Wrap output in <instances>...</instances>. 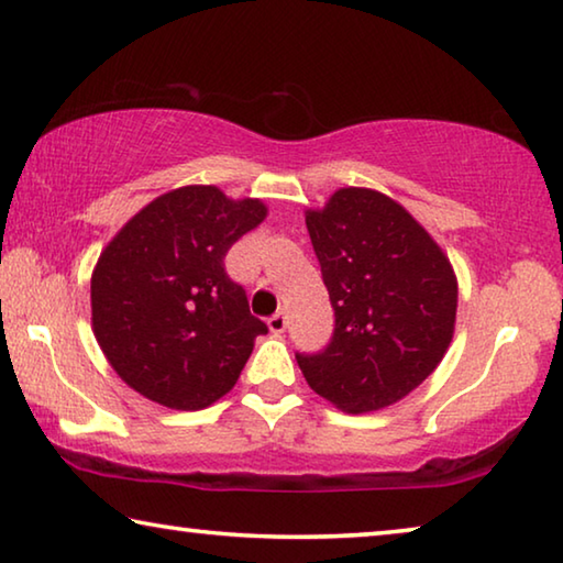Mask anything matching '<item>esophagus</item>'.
Listing matches in <instances>:
<instances>
[{"mask_svg": "<svg viewBox=\"0 0 563 563\" xmlns=\"http://www.w3.org/2000/svg\"><path fill=\"white\" fill-rule=\"evenodd\" d=\"M268 328L273 335H280V332H285V328H288V318H285V312H275V316L268 320Z\"/></svg>", "mask_w": 563, "mask_h": 563, "instance_id": "obj_1", "label": "esophagus"}]
</instances>
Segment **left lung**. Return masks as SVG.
<instances>
[{
    "label": "left lung",
    "instance_id": "obj_1",
    "mask_svg": "<svg viewBox=\"0 0 563 563\" xmlns=\"http://www.w3.org/2000/svg\"><path fill=\"white\" fill-rule=\"evenodd\" d=\"M335 332L295 355L308 385L342 412L399 402L440 365L454 335L456 275L434 238L393 198L340 188L305 213Z\"/></svg>",
    "mask_w": 563,
    "mask_h": 563
}]
</instances>
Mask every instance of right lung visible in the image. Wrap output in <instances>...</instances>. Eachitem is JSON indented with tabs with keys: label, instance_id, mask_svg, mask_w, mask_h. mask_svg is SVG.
Returning <instances> with one entry per match:
<instances>
[{
	"label": "right lung",
	"instance_id": "obj_1",
	"mask_svg": "<svg viewBox=\"0 0 563 563\" xmlns=\"http://www.w3.org/2000/svg\"><path fill=\"white\" fill-rule=\"evenodd\" d=\"M265 216L258 198L184 186L141 208L103 247L91 328L131 389L170 409H203L231 393L268 328L223 258Z\"/></svg>",
	"mask_w": 563,
	"mask_h": 563
}]
</instances>
